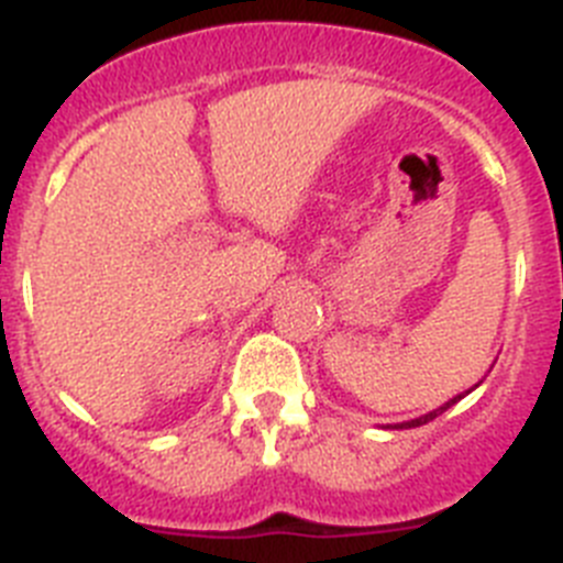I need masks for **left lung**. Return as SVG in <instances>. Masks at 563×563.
Segmentation results:
<instances>
[{"label":"left lung","mask_w":563,"mask_h":563,"mask_svg":"<svg viewBox=\"0 0 563 563\" xmlns=\"http://www.w3.org/2000/svg\"><path fill=\"white\" fill-rule=\"evenodd\" d=\"M471 391V389H467ZM465 391V395H467ZM465 395H456V397H451L449 402H442L440 409H434V411H429V415H422V417H415V420H406V422H395V426H391V429H417V426H426V422H431V420H437V417L442 415V411H449L451 406H454V402H460L462 397Z\"/></svg>","instance_id":"8db88e82"}]
</instances>
